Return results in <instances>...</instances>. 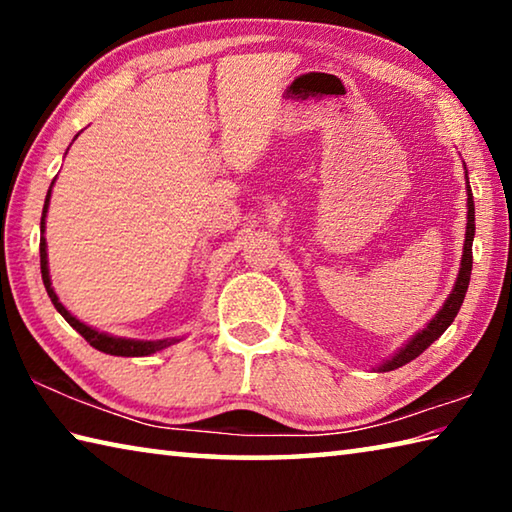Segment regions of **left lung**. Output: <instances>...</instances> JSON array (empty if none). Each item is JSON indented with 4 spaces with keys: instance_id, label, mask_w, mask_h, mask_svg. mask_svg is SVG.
<instances>
[{
    "instance_id": "obj_1",
    "label": "left lung",
    "mask_w": 512,
    "mask_h": 512,
    "mask_svg": "<svg viewBox=\"0 0 512 512\" xmlns=\"http://www.w3.org/2000/svg\"><path fill=\"white\" fill-rule=\"evenodd\" d=\"M465 176H467V173H465ZM472 241H474V198H472L470 183H467L465 246H463V257H461V271H458L454 289H452V293H449V298L445 300L443 309H440L438 314L429 320V325L424 327V329H420V332L415 334L413 339L406 343L404 348L397 352L393 359H388L386 363H381L379 372H388V370L402 368L404 363H409L415 357H420V354L427 350L433 341L440 339L445 329L454 323L458 309H461L463 300H465V291H467V284H470V275H472Z\"/></svg>"
}]
</instances>
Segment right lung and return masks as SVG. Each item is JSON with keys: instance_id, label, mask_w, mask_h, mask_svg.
<instances>
[{"instance_id": "1", "label": "right lung", "mask_w": 512, "mask_h": 512, "mask_svg": "<svg viewBox=\"0 0 512 512\" xmlns=\"http://www.w3.org/2000/svg\"><path fill=\"white\" fill-rule=\"evenodd\" d=\"M54 185V183H51ZM49 196H51V187L47 192L45 198V207H42V219H40V232H45V216L49 210ZM40 271H42V282H45V289L49 293L51 302H54V307L58 309V314L63 316L69 325H72L76 332H79L85 341H88L92 348H97L99 352H106V354H115V357H149V354L158 352L169 348V345L176 343L178 339H162V341H135V339H119V336H110V334H103L97 332V329H92L90 325L81 323L79 318H74L69 311L63 307V302L58 300L56 291L51 289V277H49V266H47V241L45 237H40Z\"/></svg>"}]
</instances>
